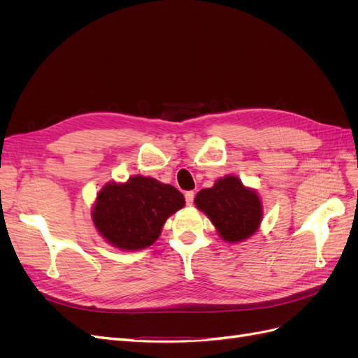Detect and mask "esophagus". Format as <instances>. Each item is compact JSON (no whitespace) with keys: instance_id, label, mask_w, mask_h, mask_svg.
Segmentation results:
<instances>
[{"instance_id":"obj_1","label":"esophagus","mask_w":358,"mask_h":358,"mask_svg":"<svg viewBox=\"0 0 358 358\" xmlns=\"http://www.w3.org/2000/svg\"><path fill=\"white\" fill-rule=\"evenodd\" d=\"M194 196H196V194H194V191H187V192H185V201H187L188 206H192V203H194Z\"/></svg>"}]
</instances>
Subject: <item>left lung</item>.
<instances>
[{"instance_id": "1", "label": "left lung", "mask_w": 358, "mask_h": 358, "mask_svg": "<svg viewBox=\"0 0 358 358\" xmlns=\"http://www.w3.org/2000/svg\"><path fill=\"white\" fill-rule=\"evenodd\" d=\"M196 206L209 216L227 242H241L252 236L263 216L262 201L255 191L248 189L236 176H225L212 188L196 196Z\"/></svg>"}]
</instances>
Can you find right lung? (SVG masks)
I'll return each mask as SVG.
<instances>
[{"label": "right lung", "mask_w": 358, "mask_h": 358, "mask_svg": "<svg viewBox=\"0 0 358 358\" xmlns=\"http://www.w3.org/2000/svg\"><path fill=\"white\" fill-rule=\"evenodd\" d=\"M185 204L182 192L154 178L134 176L125 183H107L92 212L96 230L125 251L152 245L171 213Z\"/></svg>", "instance_id": "obj_1"}]
</instances>
